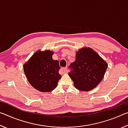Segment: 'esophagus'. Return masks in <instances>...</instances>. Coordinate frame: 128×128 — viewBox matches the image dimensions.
<instances>
[{"label":"esophagus","instance_id":"1","mask_svg":"<svg viewBox=\"0 0 128 128\" xmlns=\"http://www.w3.org/2000/svg\"><path fill=\"white\" fill-rule=\"evenodd\" d=\"M66 69L67 67H62V68H60V72L61 74H64V73H66Z\"/></svg>","mask_w":128,"mask_h":128}]
</instances>
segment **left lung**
<instances>
[{
    "instance_id": "left-lung-1",
    "label": "left lung",
    "mask_w": 128,
    "mask_h": 128,
    "mask_svg": "<svg viewBox=\"0 0 128 128\" xmlns=\"http://www.w3.org/2000/svg\"><path fill=\"white\" fill-rule=\"evenodd\" d=\"M108 65L92 48L83 47L76 54V60L69 68L68 73L75 88L81 91L94 88L102 80Z\"/></svg>"
}]
</instances>
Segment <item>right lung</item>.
<instances>
[{
	"mask_svg": "<svg viewBox=\"0 0 128 128\" xmlns=\"http://www.w3.org/2000/svg\"><path fill=\"white\" fill-rule=\"evenodd\" d=\"M53 51L38 50L24 65L27 80L33 87L41 92H50L57 86L62 77L58 60L52 56Z\"/></svg>",
	"mask_w": 128,
	"mask_h": 128,
	"instance_id": "right-lung-1",
	"label": "right lung"
}]
</instances>
